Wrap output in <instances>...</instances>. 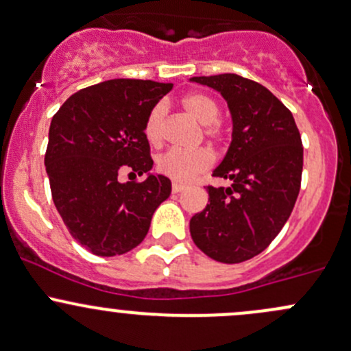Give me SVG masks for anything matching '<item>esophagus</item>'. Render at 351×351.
<instances>
[{
	"label": "esophagus",
	"instance_id": "obj_1",
	"mask_svg": "<svg viewBox=\"0 0 351 351\" xmlns=\"http://www.w3.org/2000/svg\"><path fill=\"white\" fill-rule=\"evenodd\" d=\"M184 189H186V186H182V184H172V192H174V194H179V192H182Z\"/></svg>",
	"mask_w": 351,
	"mask_h": 351
}]
</instances>
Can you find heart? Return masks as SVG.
<instances>
[{
  "label": "heart",
  "mask_w": 351,
  "mask_h": 351,
  "mask_svg": "<svg viewBox=\"0 0 351 351\" xmlns=\"http://www.w3.org/2000/svg\"><path fill=\"white\" fill-rule=\"evenodd\" d=\"M182 107L197 122L204 123L202 125V134H204L206 138H209L214 144L224 142L228 130H226L224 123L219 120V104L213 97L201 92L189 93V95H186L182 99ZM164 105H156L150 110L149 117H147L144 134L149 144L160 145L162 137H164ZM213 162L214 157L210 154V150L202 149V147L194 150L171 149L159 156V159H157V169H159L160 174L167 176L169 179L186 184L191 182L195 176L209 171Z\"/></svg>",
  "instance_id": "heart-1"
}]
</instances>
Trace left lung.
<instances>
[{
    "label": "left lung",
    "mask_w": 351,
    "mask_h": 351,
    "mask_svg": "<svg viewBox=\"0 0 351 351\" xmlns=\"http://www.w3.org/2000/svg\"><path fill=\"white\" fill-rule=\"evenodd\" d=\"M221 92L232 115V142L214 177L229 187L207 186L209 204L191 219L195 246L234 265L271 244L291 216L301 187L303 144L293 114L266 86L236 73L194 77Z\"/></svg>",
    "instance_id": "8db88e82"
}]
</instances>
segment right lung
<instances>
[{"mask_svg":"<svg viewBox=\"0 0 351 351\" xmlns=\"http://www.w3.org/2000/svg\"><path fill=\"white\" fill-rule=\"evenodd\" d=\"M172 84L117 78L73 93L51 119L45 165L70 234L97 256L125 254L144 241L171 194L165 176L120 182L152 169L144 127Z\"/></svg>","mask_w":351,"mask_h":351,"instance_id":"1","label":"right lung"}]
</instances>
